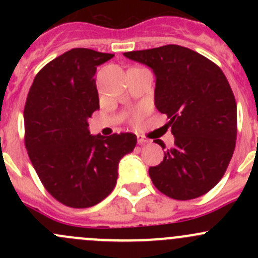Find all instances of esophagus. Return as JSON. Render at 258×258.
Returning a JSON list of instances; mask_svg holds the SVG:
<instances>
[{
  "label": "esophagus",
  "instance_id": "1",
  "mask_svg": "<svg viewBox=\"0 0 258 258\" xmlns=\"http://www.w3.org/2000/svg\"><path fill=\"white\" fill-rule=\"evenodd\" d=\"M137 142H139V145H146L150 144L151 140H148L146 136H142V135H137Z\"/></svg>",
  "mask_w": 258,
  "mask_h": 258
}]
</instances>
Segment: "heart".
Instances as JSON below:
<instances>
[{
	"instance_id": "b5f03b06",
	"label": "heart",
	"mask_w": 258,
	"mask_h": 258,
	"mask_svg": "<svg viewBox=\"0 0 258 258\" xmlns=\"http://www.w3.org/2000/svg\"><path fill=\"white\" fill-rule=\"evenodd\" d=\"M142 116H144V112H142L141 110L135 111V112L132 113V116H131V121L134 122V123H139V122L141 121Z\"/></svg>"
}]
</instances>
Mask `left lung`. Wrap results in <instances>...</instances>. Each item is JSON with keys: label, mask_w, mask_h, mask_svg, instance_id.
I'll use <instances>...</instances> for the list:
<instances>
[{"label": "left lung", "mask_w": 258, "mask_h": 258, "mask_svg": "<svg viewBox=\"0 0 258 258\" xmlns=\"http://www.w3.org/2000/svg\"><path fill=\"white\" fill-rule=\"evenodd\" d=\"M127 58L156 75L155 105L170 119L175 145L148 173L160 192L186 201L207 194L228 167L237 137V108L222 70L178 45L131 51ZM166 148L161 140H156Z\"/></svg>", "instance_id": "obj_1"}]
</instances>
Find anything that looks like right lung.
<instances>
[{"label":"right lung","instance_id":"right-lung-1","mask_svg":"<svg viewBox=\"0 0 258 258\" xmlns=\"http://www.w3.org/2000/svg\"><path fill=\"white\" fill-rule=\"evenodd\" d=\"M114 54L72 48L40 70L28 91L25 146L53 199L72 209L95 206L116 186L118 162L132 152L134 134L92 136L88 118L100 108L95 74Z\"/></svg>","mask_w":258,"mask_h":258}]
</instances>
